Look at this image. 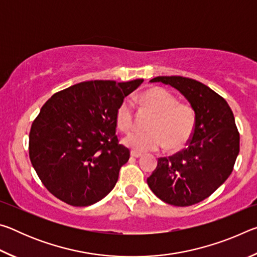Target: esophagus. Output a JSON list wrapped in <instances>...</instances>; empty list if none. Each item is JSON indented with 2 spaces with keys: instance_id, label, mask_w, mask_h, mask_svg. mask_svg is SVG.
Returning <instances> with one entry per match:
<instances>
[{
  "instance_id": "34e87169",
  "label": "esophagus",
  "mask_w": 257,
  "mask_h": 257,
  "mask_svg": "<svg viewBox=\"0 0 257 257\" xmlns=\"http://www.w3.org/2000/svg\"><path fill=\"white\" fill-rule=\"evenodd\" d=\"M130 155H132L133 158L138 159V158H141V156H142V153H138V152H136V151H132V152H130Z\"/></svg>"
}]
</instances>
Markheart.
Masks as SVG:
<instances>
[{
    "label": "heart",
    "instance_id": "obj_1",
    "mask_svg": "<svg viewBox=\"0 0 257 257\" xmlns=\"http://www.w3.org/2000/svg\"><path fill=\"white\" fill-rule=\"evenodd\" d=\"M142 102L156 116L150 124V132H135L124 138L123 143L137 152L156 151L165 145L170 152L184 149L193 137L196 127V115L189 104L179 103L176 95L169 90L153 87L141 95ZM115 122L124 133L135 123V103L125 97L115 110Z\"/></svg>",
    "mask_w": 257,
    "mask_h": 257
}]
</instances>
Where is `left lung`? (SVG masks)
Here are the masks:
<instances>
[{
  "instance_id": "obj_1",
  "label": "left lung",
  "mask_w": 257,
  "mask_h": 257,
  "mask_svg": "<svg viewBox=\"0 0 257 257\" xmlns=\"http://www.w3.org/2000/svg\"><path fill=\"white\" fill-rule=\"evenodd\" d=\"M184 95L196 115L188 147L169 158H160L147 178L151 190L163 202L190 206L204 201L228 179L239 154V133L231 108L210 87L180 76H160Z\"/></svg>"
}]
</instances>
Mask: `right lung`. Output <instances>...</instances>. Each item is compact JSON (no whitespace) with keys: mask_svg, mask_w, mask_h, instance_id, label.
<instances>
[{"mask_svg":"<svg viewBox=\"0 0 257 257\" xmlns=\"http://www.w3.org/2000/svg\"><path fill=\"white\" fill-rule=\"evenodd\" d=\"M143 81L79 82L43 105L30 128L29 158L56 198L88 206L114 188L130 156L115 134V110Z\"/></svg>","mask_w":257,"mask_h":257,"instance_id":"obj_1","label":"right lung"}]
</instances>
